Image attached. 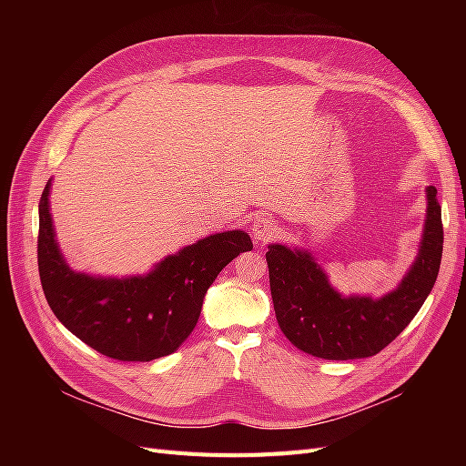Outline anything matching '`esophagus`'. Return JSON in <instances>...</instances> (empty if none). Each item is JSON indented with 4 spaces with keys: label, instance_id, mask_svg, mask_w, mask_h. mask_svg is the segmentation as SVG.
<instances>
[{
    "label": "esophagus",
    "instance_id": "esophagus-1",
    "mask_svg": "<svg viewBox=\"0 0 466 466\" xmlns=\"http://www.w3.org/2000/svg\"><path fill=\"white\" fill-rule=\"evenodd\" d=\"M252 235L258 243H268L276 237V221L270 216H260L252 223Z\"/></svg>",
    "mask_w": 466,
    "mask_h": 466
}]
</instances>
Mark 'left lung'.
I'll return each instance as SVG.
<instances>
[{
  "instance_id": "left-lung-1",
  "label": "left lung",
  "mask_w": 466,
  "mask_h": 466,
  "mask_svg": "<svg viewBox=\"0 0 466 466\" xmlns=\"http://www.w3.org/2000/svg\"><path fill=\"white\" fill-rule=\"evenodd\" d=\"M428 218L420 255L399 289L373 301L342 298L305 250L270 245L266 252L274 311L281 332L307 354L324 360H360L379 354L424 305L443 252L441 206L428 187Z\"/></svg>"
}]
</instances>
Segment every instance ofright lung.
I'll return each instance as SVG.
<instances>
[{
  "mask_svg": "<svg viewBox=\"0 0 466 466\" xmlns=\"http://www.w3.org/2000/svg\"><path fill=\"white\" fill-rule=\"evenodd\" d=\"M50 182L38 206V274L54 315L79 340L118 361H151L187 340L198 322L204 295L235 257L252 248L245 231L202 238L165 258L146 278L76 274L54 241Z\"/></svg>",
  "mask_w": 466,
  "mask_h": 466,
  "instance_id": "right-lung-1",
  "label": "right lung"
}]
</instances>
